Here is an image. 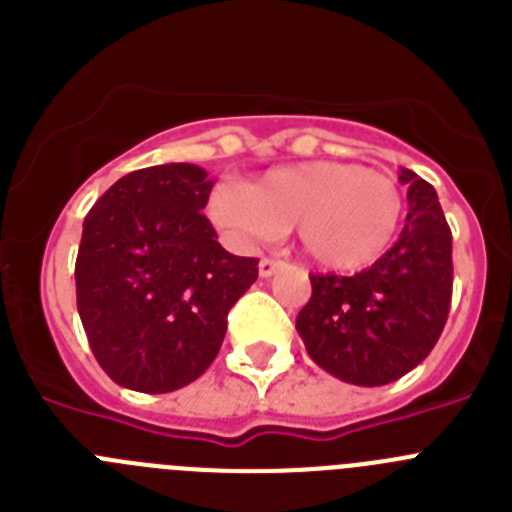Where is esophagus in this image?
I'll list each match as a JSON object with an SVG mask.
<instances>
[{
  "mask_svg": "<svg viewBox=\"0 0 512 512\" xmlns=\"http://www.w3.org/2000/svg\"><path fill=\"white\" fill-rule=\"evenodd\" d=\"M279 269H282V261H279V259H261L259 261V274L264 279L274 277V274H277Z\"/></svg>",
  "mask_w": 512,
  "mask_h": 512,
  "instance_id": "obj_1",
  "label": "esophagus"
}]
</instances>
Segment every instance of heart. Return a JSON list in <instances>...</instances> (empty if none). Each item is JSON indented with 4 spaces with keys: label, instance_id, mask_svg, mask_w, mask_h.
Wrapping results in <instances>:
<instances>
[{
    "label": "heart",
    "instance_id": "1",
    "mask_svg": "<svg viewBox=\"0 0 512 512\" xmlns=\"http://www.w3.org/2000/svg\"><path fill=\"white\" fill-rule=\"evenodd\" d=\"M212 223L233 241H264L297 228L312 264L356 271L387 251L402 197L390 176L338 161H307L264 174L251 187L223 184L210 194Z\"/></svg>",
    "mask_w": 512,
    "mask_h": 512
}]
</instances>
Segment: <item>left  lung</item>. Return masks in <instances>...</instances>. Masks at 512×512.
Listing matches in <instances>:
<instances>
[{"mask_svg":"<svg viewBox=\"0 0 512 512\" xmlns=\"http://www.w3.org/2000/svg\"><path fill=\"white\" fill-rule=\"evenodd\" d=\"M408 217L395 246L354 277L312 274V297L297 315V333L320 369L359 387L408 374L431 354L451 305V230L438 194L415 171Z\"/></svg>","mask_w":512,"mask_h":512,"instance_id":"8db88e82","label":"left lung"}]
</instances>
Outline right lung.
Masks as SVG:
<instances>
[{"label": "right lung", "instance_id": "right-lung-1", "mask_svg": "<svg viewBox=\"0 0 512 512\" xmlns=\"http://www.w3.org/2000/svg\"><path fill=\"white\" fill-rule=\"evenodd\" d=\"M212 179L194 164L117 179L84 217L76 307L94 359L135 392L187 387L215 361L228 312L259 277L202 215Z\"/></svg>", "mask_w": 512, "mask_h": 512}]
</instances>
